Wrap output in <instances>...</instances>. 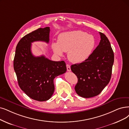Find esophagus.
<instances>
[{"mask_svg": "<svg viewBox=\"0 0 129 129\" xmlns=\"http://www.w3.org/2000/svg\"><path fill=\"white\" fill-rule=\"evenodd\" d=\"M67 70L68 71H71V68H70V66L69 64H67Z\"/></svg>", "mask_w": 129, "mask_h": 129, "instance_id": "34e87169", "label": "esophagus"}]
</instances>
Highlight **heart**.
<instances>
[{
    "mask_svg": "<svg viewBox=\"0 0 129 129\" xmlns=\"http://www.w3.org/2000/svg\"><path fill=\"white\" fill-rule=\"evenodd\" d=\"M95 45V40L92 35L81 30H75L60 34L58 42L52 43L54 53L62 55L68 52V58L73 63L84 62L89 58Z\"/></svg>",
    "mask_w": 129,
    "mask_h": 129,
    "instance_id": "1",
    "label": "heart"
}]
</instances>
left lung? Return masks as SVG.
<instances>
[{"instance_id":"8db88e82","label":"left lung","mask_w":129,"mask_h":129,"mask_svg":"<svg viewBox=\"0 0 129 129\" xmlns=\"http://www.w3.org/2000/svg\"><path fill=\"white\" fill-rule=\"evenodd\" d=\"M100 34L99 45L89 58L83 62L71 66V71L78 78L75 91L79 96L84 98L100 94L111 78L114 53L106 35L101 32Z\"/></svg>"}]
</instances>
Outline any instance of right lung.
I'll return each instance as SVG.
<instances>
[{
    "instance_id": "obj_1",
    "label": "right lung",
    "mask_w": 129,
    "mask_h": 129,
    "mask_svg": "<svg viewBox=\"0 0 129 129\" xmlns=\"http://www.w3.org/2000/svg\"><path fill=\"white\" fill-rule=\"evenodd\" d=\"M49 27L40 28L20 40L14 59V68L19 86L30 99L43 102L49 100L54 91L53 80L67 71L64 61H53L44 55L35 56L32 43L49 42Z\"/></svg>"
}]
</instances>
